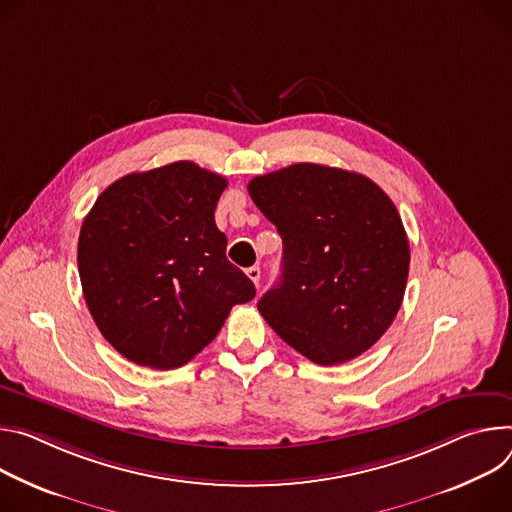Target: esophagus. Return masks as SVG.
Listing matches in <instances>:
<instances>
[{"instance_id": "34e87169", "label": "esophagus", "mask_w": 512, "mask_h": 512, "mask_svg": "<svg viewBox=\"0 0 512 512\" xmlns=\"http://www.w3.org/2000/svg\"><path fill=\"white\" fill-rule=\"evenodd\" d=\"M246 274H248V278L254 282V285L258 287V282H260V268H258V266H250V268L246 270Z\"/></svg>"}]
</instances>
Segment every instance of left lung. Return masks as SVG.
<instances>
[{"label": "left lung", "instance_id": "obj_1", "mask_svg": "<svg viewBox=\"0 0 512 512\" xmlns=\"http://www.w3.org/2000/svg\"><path fill=\"white\" fill-rule=\"evenodd\" d=\"M282 238V274L258 311L321 366L370 350L401 309L409 240L390 197L350 170L299 162L248 185Z\"/></svg>", "mask_w": 512, "mask_h": 512}]
</instances>
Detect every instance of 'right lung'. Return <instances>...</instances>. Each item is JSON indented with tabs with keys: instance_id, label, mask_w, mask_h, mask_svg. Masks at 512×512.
Returning a JSON list of instances; mask_svg holds the SVG:
<instances>
[{
	"instance_id": "1",
	"label": "right lung",
	"mask_w": 512,
	"mask_h": 512,
	"mask_svg": "<svg viewBox=\"0 0 512 512\" xmlns=\"http://www.w3.org/2000/svg\"><path fill=\"white\" fill-rule=\"evenodd\" d=\"M227 181L179 160L109 185L83 219L77 264L101 335L134 364H187L254 282L225 256L215 207Z\"/></svg>"
}]
</instances>
